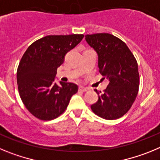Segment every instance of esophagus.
Returning <instances> with one entry per match:
<instances>
[{
	"label": "esophagus",
	"instance_id": "esophagus-1",
	"mask_svg": "<svg viewBox=\"0 0 160 160\" xmlns=\"http://www.w3.org/2000/svg\"><path fill=\"white\" fill-rule=\"evenodd\" d=\"M87 90H88V89L87 88H85V87H79V91H82V92H86V91H87Z\"/></svg>",
	"mask_w": 160,
	"mask_h": 160
}]
</instances>
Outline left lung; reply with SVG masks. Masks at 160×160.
<instances>
[{
	"label": "left lung",
	"mask_w": 160,
	"mask_h": 160,
	"mask_svg": "<svg viewBox=\"0 0 160 160\" xmlns=\"http://www.w3.org/2000/svg\"><path fill=\"white\" fill-rule=\"evenodd\" d=\"M86 41L97 52L102 79L109 81L104 93L91 105V110L104 119L121 118L131 109L138 92L136 59L125 42L110 33L87 34ZM94 90L98 95V91Z\"/></svg>",
	"instance_id": "left-lung-1"
}]
</instances>
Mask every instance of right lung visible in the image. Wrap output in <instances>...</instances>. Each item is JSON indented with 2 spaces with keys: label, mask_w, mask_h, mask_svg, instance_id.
Listing matches in <instances>:
<instances>
[{
  "label": "right lung",
  "mask_w": 160,
  "mask_h": 160,
  "mask_svg": "<svg viewBox=\"0 0 160 160\" xmlns=\"http://www.w3.org/2000/svg\"><path fill=\"white\" fill-rule=\"evenodd\" d=\"M83 34L49 35L32 43L20 61L17 71L22 102L34 117L52 120L64 113L78 87L71 82H54L65 55L82 40Z\"/></svg>",
  "instance_id": "add662e5"
}]
</instances>
